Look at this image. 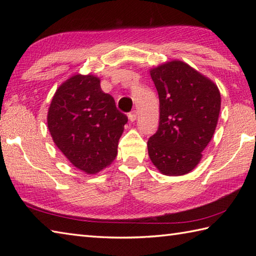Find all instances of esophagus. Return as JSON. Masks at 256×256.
Listing matches in <instances>:
<instances>
[{
	"label": "esophagus",
	"instance_id": "1",
	"mask_svg": "<svg viewBox=\"0 0 256 256\" xmlns=\"http://www.w3.org/2000/svg\"><path fill=\"white\" fill-rule=\"evenodd\" d=\"M128 120H130V121H131V122H134L135 121V120H136V111H132V112H130L128 113Z\"/></svg>",
	"mask_w": 256,
	"mask_h": 256
}]
</instances>
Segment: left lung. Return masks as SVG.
<instances>
[{
    "label": "left lung",
    "mask_w": 256,
    "mask_h": 256,
    "mask_svg": "<svg viewBox=\"0 0 256 256\" xmlns=\"http://www.w3.org/2000/svg\"><path fill=\"white\" fill-rule=\"evenodd\" d=\"M160 99V124L148 142L150 160L167 176L184 175L201 160L216 131L218 86L179 60L150 70Z\"/></svg>",
    "instance_id": "obj_1"
}]
</instances>
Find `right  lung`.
I'll use <instances>...</instances> for the list:
<instances>
[{"label": "right lung", "instance_id": "obj_1", "mask_svg": "<svg viewBox=\"0 0 256 256\" xmlns=\"http://www.w3.org/2000/svg\"><path fill=\"white\" fill-rule=\"evenodd\" d=\"M128 116L94 76L76 74L54 96L47 123L54 142L72 164L96 174L116 160Z\"/></svg>", "mask_w": 256, "mask_h": 256}]
</instances>
